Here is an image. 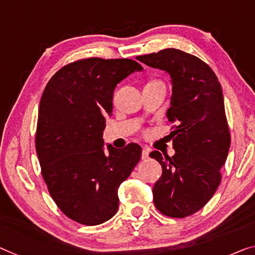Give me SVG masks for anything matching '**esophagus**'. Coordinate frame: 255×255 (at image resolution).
I'll return each instance as SVG.
<instances>
[{"label": "esophagus", "mask_w": 255, "mask_h": 255, "mask_svg": "<svg viewBox=\"0 0 255 255\" xmlns=\"http://www.w3.org/2000/svg\"><path fill=\"white\" fill-rule=\"evenodd\" d=\"M149 153H150V151L147 149L142 150V159H143V160H145V159L149 158Z\"/></svg>", "instance_id": "obj_1"}]
</instances>
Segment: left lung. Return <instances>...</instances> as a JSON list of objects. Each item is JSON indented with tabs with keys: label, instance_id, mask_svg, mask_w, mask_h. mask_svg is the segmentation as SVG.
<instances>
[{
	"label": "left lung",
	"instance_id": "1",
	"mask_svg": "<svg viewBox=\"0 0 255 255\" xmlns=\"http://www.w3.org/2000/svg\"><path fill=\"white\" fill-rule=\"evenodd\" d=\"M170 75L173 94L167 118L174 124L175 154L150 153L162 167L155 182L154 206L169 218H185L208 203L221 182L230 147L222 88L212 68L198 57L168 48L136 57Z\"/></svg>",
	"mask_w": 255,
	"mask_h": 255
}]
</instances>
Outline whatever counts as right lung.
I'll return each instance as SVG.
<instances>
[{"mask_svg":"<svg viewBox=\"0 0 255 255\" xmlns=\"http://www.w3.org/2000/svg\"><path fill=\"white\" fill-rule=\"evenodd\" d=\"M143 67L132 59H80L56 72L42 94L35 147L47 188L67 218L97 226L119 207L118 189L142 154L136 143L103 147L113 91Z\"/></svg>","mask_w":255,"mask_h":255,"instance_id":"obj_1","label":"right lung"}]
</instances>
